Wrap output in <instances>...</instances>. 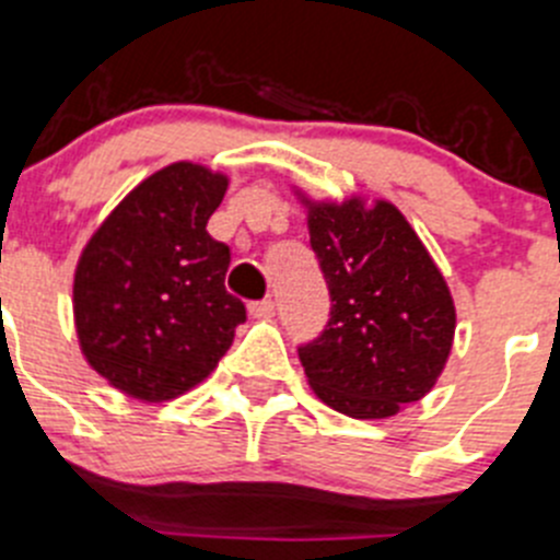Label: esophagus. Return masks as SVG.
<instances>
[{
    "instance_id": "1",
    "label": "esophagus",
    "mask_w": 560,
    "mask_h": 560,
    "mask_svg": "<svg viewBox=\"0 0 560 560\" xmlns=\"http://www.w3.org/2000/svg\"><path fill=\"white\" fill-rule=\"evenodd\" d=\"M248 312L254 317H270L276 315V301H270V298H265V301H254V304L248 306Z\"/></svg>"
}]
</instances>
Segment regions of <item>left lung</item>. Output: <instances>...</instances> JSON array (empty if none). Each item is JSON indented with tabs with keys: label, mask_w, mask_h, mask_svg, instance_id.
<instances>
[{
	"label": "left lung",
	"mask_w": 560,
	"mask_h": 560,
	"mask_svg": "<svg viewBox=\"0 0 560 560\" xmlns=\"http://www.w3.org/2000/svg\"><path fill=\"white\" fill-rule=\"evenodd\" d=\"M310 243L331 295L328 323L298 345L317 398L357 420L415 404L445 368L456 306L415 229L392 203L310 209Z\"/></svg>",
	"instance_id": "left-lung-1"
}]
</instances>
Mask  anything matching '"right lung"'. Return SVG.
<instances>
[{"mask_svg": "<svg viewBox=\"0 0 560 560\" xmlns=\"http://www.w3.org/2000/svg\"><path fill=\"white\" fill-rule=\"evenodd\" d=\"M226 185V176L174 162L140 182L82 250V353L132 398L162 404L196 386L245 320V304L223 284L232 250L207 232Z\"/></svg>", "mask_w": 560, "mask_h": 560, "instance_id": "obj_1", "label": "right lung"}]
</instances>
